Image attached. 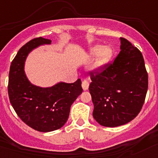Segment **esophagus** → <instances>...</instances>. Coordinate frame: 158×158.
<instances>
[{"label": "esophagus", "mask_w": 158, "mask_h": 158, "mask_svg": "<svg viewBox=\"0 0 158 158\" xmlns=\"http://www.w3.org/2000/svg\"><path fill=\"white\" fill-rule=\"evenodd\" d=\"M81 85H82V89H83L84 90H87V89H89V81H88L87 80H85H85L82 81Z\"/></svg>", "instance_id": "1"}]
</instances>
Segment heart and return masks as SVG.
I'll return each instance as SVG.
<instances>
[{
  "mask_svg": "<svg viewBox=\"0 0 158 158\" xmlns=\"http://www.w3.org/2000/svg\"><path fill=\"white\" fill-rule=\"evenodd\" d=\"M89 54L91 57L97 55L93 69L95 70H100L111 60L113 55V50L109 46L102 47L101 45H95L89 49Z\"/></svg>",
  "mask_w": 158,
  "mask_h": 158,
  "instance_id": "obj_1",
  "label": "heart"
}]
</instances>
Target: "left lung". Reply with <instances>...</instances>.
I'll use <instances>...</instances> for the list:
<instances>
[{"mask_svg":"<svg viewBox=\"0 0 158 158\" xmlns=\"http://www.w3.org/2000/svg\"><path fill=\"white\" fill-rule=\"evenodd\" d=\"M120 52L114 62L91 72L89 92L93 115L100 125L122 126L139 115L148 89V73L141 51L120 38Z\"/></svg>","mask_w":158,"mask_h":158,"instance_id":"left-lung-1","label":"left lung"}]
</instances>
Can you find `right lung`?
Returning <instances> with one entry per match:
<instances>
[{
	"label": "right lung",
	"instance_id": "add662e5",
	"mask_svg": "<svg viewBox=\"0 0 158 158\" xmlns=\"http://www.w3.org/2000/svg\"><path fill=\"white\" fill-rule=\"evenodd\" d=\"M51 43V40L39 37L23 45L12 60L8 75V92L12 107L23 123L40 132L63 127L71 105L83 91L81 79L73 83L59 82L48 88L29 81L23 70L27 55L33 49Z\"/></svg>",
	"mask_w": 158,
	"mask_h": 158
}]
</instances>
